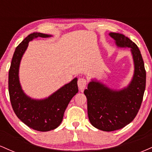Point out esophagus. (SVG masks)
I'll use <instances>...</instances> for the list:
<instances>
[{
  "label": "esophagus",
  "instance_id": "esophagus-1",
  "mask_svg": "<svg viewBox=\"0 0 152 152\" xmlns=\"http://www.w3.org/2000/svg\"><path fill=\"white\" fill-rule=\"evenodd\" d=\"M86 86V81L85 78H81L78 80V86L81 91H83L85 89Z\"/></svg>",
  "mask_w": 152,
  "mask_h": 152
}]
</instances>
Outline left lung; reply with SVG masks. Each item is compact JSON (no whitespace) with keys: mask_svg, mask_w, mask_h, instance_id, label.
Segmentation results:
<instances>
[{"mask_svg":"<svg viewBox=\"0 0 152 152\" xmlns=\"http://www.w3.org/2000/svg\"><path fill=\"white\" fill-rule=\"evenodd\" d=\"M117 48H129L134 62V74L126 86L120 89L91 78L84 94L87 98L88 119L95 128L112 132L131 123L140 109L146 87V71L137 45L124 34L111 32Z\"/></svg>","mask_w":152,"mask_h":152,"instance_id":"left-lung-1","label":"left lung"}]
</instances>
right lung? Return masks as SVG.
Masks as SVG:
<instances>
[{"label": "right lung", "instance_id": "right-lung-1", "mask_svg": "<svg viewBox=\"0 0 152 152\" xmlns=\"http://www.w3.org/2000/svg\"><path fill=\"white\" fill-rule=\"evenodd\" d=\"M51 36L38 32L28 35L15 48L8 74V91L15 115L28 126L39 132L55 129L61 124L66 107L78 92L76 77L44 99L31 98L23 90L19 69L28 43L35 38Z\"/></svg>", "mask_w": 152, "mask_h": 152}]
</instances>
